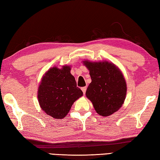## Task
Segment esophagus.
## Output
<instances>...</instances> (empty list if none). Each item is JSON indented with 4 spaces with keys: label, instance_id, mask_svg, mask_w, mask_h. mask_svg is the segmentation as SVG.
Returning <instances> with one entry per match:
<instances>
[{
    "label": "esophagus",
    "instance_id": "obj_1",
    "mask_svg": "<svg viewBox=\"0 0 160 160\" xmlns=\"http://www.w3.org/2000/svg\"><path fill=\"white\" fill-rule=\"evenodd\" d=\"M81 89H82V92H83V94L84 95L86 93V90H87V87H82L81 88Z\"/></svg>",
    "mask_w": 160,
    "mask_h": 160
}]
</instances>
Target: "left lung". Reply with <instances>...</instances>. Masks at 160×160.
<instances>
[{"label":"left lung","instance_id":"8db88e82","mask_svg":"<svg viewBox=\"0 0 160 160\" xmlns=\"http://www.w3.org/2000/svg\"><path fill=\"white\" fill-rule=\"evenodd\" d=\"M83 64L91 78L86 96L98 114L109 116L120 109L125 100L127 83L123 74L113 63L107 61L84 60Z\"/></svg>","mask_w":160,"mask_h":160}]
</instances>
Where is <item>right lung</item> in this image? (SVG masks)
I'll list each match as a JSON object with an SVG mask.
<instances>
[{"mask_svg": "<svg viewBox=\"0 0 160 160\" xmlns=\"http://www.w3.org/2000/svg\"><path fill=\"white\" fill-rule=\"evenodd\" d=\"M71 67L51 68L44 75L38 91V102L43 111L55 119H62L73 102L82 96L71 74Z\"/></svg>", "mask_w": 160, "mask_h": 160, "instance_id": "right-lung-1", "label": "right lung"}]
</instances>
